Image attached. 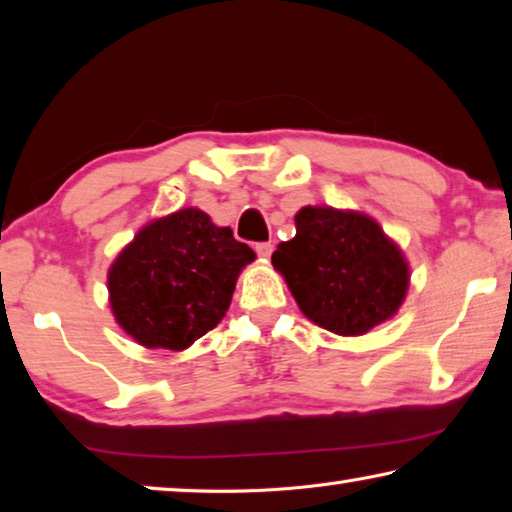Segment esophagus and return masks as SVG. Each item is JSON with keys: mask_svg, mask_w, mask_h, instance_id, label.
I'll return each mask as SVG.
<instances>
[{"mask_svg": "<svg viewBox=\"0 0 512 512\" xmlns=\"http://www.w3.org/2000/svg\"><path fill=\"white\" fill-rule=\"evenodd\" d=\"M255 253L262 257V259H268L273 253V246L268 244V241H259V244H255Z\"/></svg>", "mask_w": 512, "mask_h": 512, "instance_id": "obj_1", "label": "esophagus"}]
</instances>
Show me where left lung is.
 <instances>
[{"instance_id":"obj_1","label":"left lung","mask_w":512,"mask_h":512,"mask_svg":"<svg viewBox=\"0 0 512 512\" xmlns=\"http://www.w3.org/2000/svg\"><path fill=\"white\" fill-rule=\"evenodd\" d=\"M271 259L302 314L341 336L391 318L409 287L400 248L359 212L302 207L296 237L282 241Z\"/></svg>"}]
</instances>
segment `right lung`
Listing matches in <instances>:
<instances>
[{
	"label": "right lung",
	"mask_w": 512,
	"mask_h": 512,
	"mask_svg": "<svg viewBox=\"0 0 512 512\" xmlns=\"http://www.w3.org/2000/svg\"><path fill=\"white\" fill-rule=\"evenodd\" d=\"M253 248L201 210L146 225L108 273L117 323L146 348L185 350L221 323Z\"/></svg>",
	"instance_id": "1"
}]
</instances>
